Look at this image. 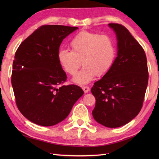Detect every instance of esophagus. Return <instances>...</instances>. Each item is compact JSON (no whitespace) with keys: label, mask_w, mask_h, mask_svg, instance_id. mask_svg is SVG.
<instances>
[{"label":"esophagus","mask_w":159,"mask_h":159,"mask_svg":"<svg viewBox=\"0 0 159 159\" xmlns=\"http://www.w3.org/2000/svg\"><path fill=\"white\" fill-rule=\"evenodd\" d=\"M82 89H83L84 92H85V93H88L89 91H90V88H89L88 86H83V87H82Z\"/></svg>","instance_id":"34e87169"}]
</instances>
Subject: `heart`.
Here are the masks:
<instances>
[{
  "label": "heart",
  "mask_w": 159,
  "mask_h": 159,
  "mask_svg": "<svg viewBox=\"0 0 159 159\" xmlns=\"http://www.w3.org/2000/svg\"><path fill=\"white\" fill-rule=\"evenodd\" d=\"M70 46L72 51L61 49L57 57L60 66L72 75L83 64V68L72 79L80 85L90 82L96 74L98 76L104 75L116 59V43L109 35L81 31L72 39Z\"/></svg>",
  "instance_id": "heart-1"
}]
</instances>
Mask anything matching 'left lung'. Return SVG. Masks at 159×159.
Segmentation results:
<instances>
[{
    "mask_svg": "<svg viewBox=\"0 0 159 159\" xmlns=\"http://www.w3.org/2000/svg\"><path fill=\"white\" fill-rule=\"evenodd\" d=\"M117 39V57L111 69L93 85L96 100L92 115L98 123L118 128L133 120L140 112L148 82L144 50L128 30L111 23Z\"/></svg>",
    "mask_w": 159,
    "mask_h": 159,
    "instance_id": "obj_1",
    "label": "left lung"
}]
</instances>
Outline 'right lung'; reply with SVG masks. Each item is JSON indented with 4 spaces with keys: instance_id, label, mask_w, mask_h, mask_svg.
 Instances as JSON below:
<instances>
[{
    "instance_id": "1",
    "label": "right lung",
    "mask_w": 159,
    "mask_h": 159,
    "mask_svg": "<svg viewBox=\"0 0 159 159\" xmlns=\"http://www.w3.org/2000/svg\"><path fill=\"white\" fill-rule=\"evenodd\" d=\"M78 29L43 25L17 50L11 84L19 111L33 123L51 126L61 122L83 95L77 85L59 86L67 79L57 57L59 46L63 39Z\"/></svg>"
}]
</instances>
